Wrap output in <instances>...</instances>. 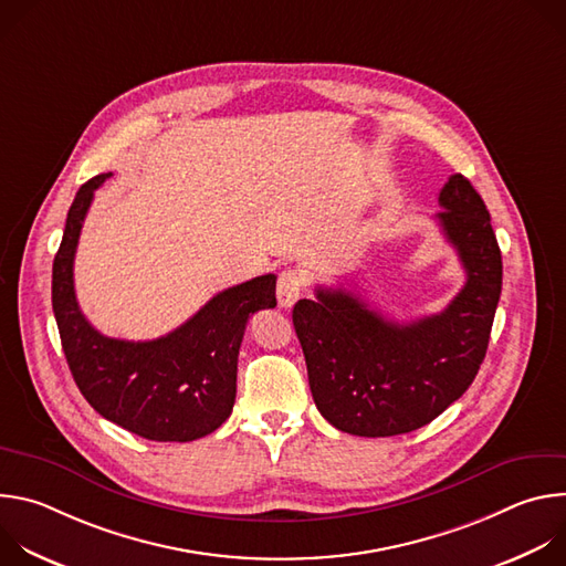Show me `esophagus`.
<instances>
[{
	"label": "esophagus",
	"instance_id": "1",
	"mask_svg": "<svg viewBox=\"0 0 566 566\" xmlns=\"http://www.w3.org/2000/svg\"><path fill=\"white\" fill-rule=\"evenodd\" d=\"M304 286H306V277L300 271H293V269L282 271L280 277H277V302H280V306L291 308L297 302V297L302 295Z\"/></svg>",
	"mask_w": 566,
	"mask_h": 566
}]
</instances>
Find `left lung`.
Returning <instances> with one entry per match:
<instances>
[{
  "label": "left lung",
  "instance_id": "obj_1",
  "mask_svg": "<svg viewBox=\"0 0 566 566\" xmlns=\"http://www.w3.org/2000/svg\"><path fill=\"white\" fill-rule=\"evenodd\" d=\"M437 221L465 284L434 315L406 325L356 293L315 289L293 306L319 415L356 437H394L434 421L470 387L489 349L502 293V253L486 203L463 175L441 188Z\"/></svg>",
  "mask_w": 566,
  "mask_h": 566
}]
</instances>
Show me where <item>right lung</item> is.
<instances>
[{"label":"right lung","instance_id":"obj_1","mask_svg":"<svg viewBox=\"0 0 566 566\" xmlns=\"http://www.w3.org/2000/svg\"><path fill=\"white\" fill-rule=\"evenodd\" d=\"M112 172L77 190L53 260V313L73 380L107 421L149 441H195L232 412L237 356L251 313L273 308L275 275L217 293L168 336L132 343L90 325L75 300L73 258L94 192Z\"/></svg>","mask_w":566,"mask_h":566}]
</instances>
